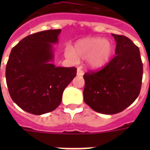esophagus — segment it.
Returning a JSON list of instances; mask_svg holds the SVG:
<instances>
[{"label":"esophagus","instance_id":"obj_1","mask_svg":"<svg viewBox=\"0 0 150 150\" xmlns=\"http://www.w3.org/2000/svg\"><path fill=\"white\" fill-rule=\"evenodd\" d=\"M84 75V71L82 70L81 68H77V75L79 76H82V75Z\"/></svg>","mask_w":150,"mask_h":150}]
</instances>
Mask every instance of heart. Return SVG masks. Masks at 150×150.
Segmentation results:
<instances>
[{
  "instance_id": "b5f03b06",
  "label": "heart",
  "mask_w": 150,
  "mask_h": 150,
  "mask_svg": "<svg viewBox=\"0 0 150 150\" xmlns=\"http://www.w3.org/2000/svg\"><path fill=\"white\" fill-rule=\"evenodd\" d=\"M114 45L110 40L100 37L85 38L78 40L74 45L66 47L64 55L71 61L77 62L79 59H86V64L91 69L103 68L111 59Z\"/></svg>"
}]
</instances>
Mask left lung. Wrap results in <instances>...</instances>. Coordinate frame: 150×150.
<instances>
[{
    "label": "left lung",
    "instance_id": "left-lung-1",
    "mask_svg": "<svg viewBox=\"0 0 150 150\" xmlns=\"http://www.w3.org/2000/svg\"><path fill=\"white\" fill-rule=\"evenodd\" d=\"M112 36L117 43L115 57L102 70L83 75L85 103L104 114H117L136 100L143 71L137 46L125 36Z\"/></svg>",
    "mask_w": 150,
    "mask_h": 150
}]
</instances>
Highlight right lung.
<instances>
[{
    "mask_svg": "<svg viewBox=\"0 0 150 150\" xmlns=\"http://www.w3.org/2000/svg\"><path fill=\"white\" fill-rule=\"evenodd\" d=\"M61 29H50L25 37L12 48L6 66V82L12 100L35 115L53 111L61 103L77 69L56 67L53 44Z\"/></svg>",
    "mask_w": 150,
    "mask_h": 150,
    "instance_id": "1",
    "label": "right lung"
}]
</instances>
